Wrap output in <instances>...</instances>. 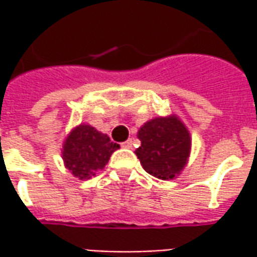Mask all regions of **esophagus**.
I'll return each instance as SVG.
<instances>
[{"label": "esophagus", "mask_w": 257, "mask_h": 257, "mask_svg": "<svg viewBox=\"0 0 257 257\" xmlns=\"http://www.w3.org/2000/svg\"><path fill=\"white\" fill-rule=\"evenodd\" d=\"M132 146H134V142H132V139H128L126 142H123L122 143L123 149H132Z\"/></svg>", "instance_id": "esophagus-1"}]
</instances>
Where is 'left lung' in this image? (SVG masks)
<instances>
[{
  "label": "left lung",
  "mask_w": 257,
  "mask_h": 257,
  "mask_svg": "<svg viewBox=\"0 0 257 257\" xmlns=\"http://www.w3.org/2000/svg\"><path fill=\"white\" fill-rule=\"evenodd\" d=\"M142 146L136 156L145 171L162 180L178 176L187 164L191 140L187 128L175 115L154 118L138 132Z\"/></svg>",
  "instance_id": "obj_1"
}]
</instances>
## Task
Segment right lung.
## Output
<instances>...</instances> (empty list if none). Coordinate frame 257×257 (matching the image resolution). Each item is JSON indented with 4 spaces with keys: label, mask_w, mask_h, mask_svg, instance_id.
Wrapping results in <instances>:
<instances>
[{
    "label": "right lung",
    "mask_w": 257,
    "mask_h": 257,
    "mask_svg": "<svg viewBox=\"0 0 257 257\" xmlns=\"http://www.w3.org/2000/svg\"><path fill=\"white\" fill-rule=\"evenodd\" d=\"M119 145L110 140L107 135L97 132L90 125H79L68 135L63 146L66 168L75 178L88 179L106 167Z\"/></svg>",
    "instance_id": "1"
}]
</instances>
